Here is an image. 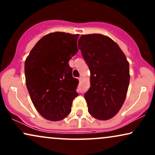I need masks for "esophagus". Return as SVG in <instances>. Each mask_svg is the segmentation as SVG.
<instances>
[{"instance_id":"1","label":"esophagus","mask_w":155,"mask_h":155,"mask_svg":"<svg viewBox=\"0 0 155 155\" xmlns=\"http://www.w3.org/2000/svg\"><path fill=\"white\" fill-rule=\"evenodd\" d=\"M81 79H82V77H79V81H81Z\"/></svg>"}]
</instances>
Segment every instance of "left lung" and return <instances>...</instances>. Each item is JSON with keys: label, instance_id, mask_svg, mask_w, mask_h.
I'll return each mask as SVG.
<instances>
[{"label": "left lung", "instance_id": "8db88e82", "mask_svg": "<svg viewBox=\"0 0 155 155\" xmlns=\"http://www.w3.org/2000/svg\"><path fill=\"white\" fill-rule=\"evenodd\" d=\"M79 49L90 71V87L84 94L88 111L107 120L123 105L130 82L129 63L116 42L102 34L82 35Z\"/></svg>", "mask_w": 155, "mask_h": 155}]
</instances>
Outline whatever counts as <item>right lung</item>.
I'll use <instances>...</instances> for the list:
<instances>
[{
  "label": "right lung",
  "mask_w": 155,
  "mask_h": 155,
  "mask_svg": "<svg viewBox=\"0 0 155 155\" xmlns=\"http://www.w3.org/2000/svg\"><path fill=\"white\" fill-rule=\"evenodd\" d=\"M79 34L54 32L44 35L25 63V82L35 108L42 117L60 121L71 111L79 80L68 62L78 51Z\"/></svg>",
  "instance_id": "1"
}]
</instances>
